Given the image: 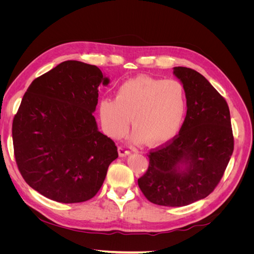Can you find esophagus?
<instances>
[{"mask_svg":"<svg viewBox=\"0 0 254 254\" xmlns=\"http://www.w3.org/2000/svg\"><path fill=\"white\" fill-rule=\"evenodd\" d=\"M118 151H119L120 157H126V156L130 155V151L128 149H126L125 147H123V146H120V147L118 148Z\"/></svg>","mask_w":254,"mask_h":254,"instance_id":"obj_1","label":"esophagus"}]
</instances>
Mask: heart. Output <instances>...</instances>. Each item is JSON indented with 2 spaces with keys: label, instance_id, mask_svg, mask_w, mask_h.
I'll use <instances>...</instances> for the list:
<instances>
[{
  "label": "heart",
  "instance_id": "b5f03b06",
  "mask_svg": "<svg viewBox=\"0 0 254 254\" xmlns=\"http://www.w3.org/2000/svg\"><path fill=\"white\" fill-rule=\"evenodd\" d=\"M187 109L182 84L175 79H158L140 75L123 82L115 98H104L98 110L104 131L120 139L132 119L131 141H146L151 147L162 146L179 132Z\"/></svg>",
  "mask_w": 254,
  "mask_h": 254
}]
</instances>
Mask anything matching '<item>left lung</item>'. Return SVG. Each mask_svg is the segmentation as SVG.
Returning a JSON list of instances; mask_svg holds the SVG:
<instances>
[{"mask_svg":"<svg viewBox=\"0 0 254 254\" xmlns=\"http://www.w3.org/2000/svg\"><path fill=\"white\" fill-rule=\"evenodd\" d=\"M187 98V117L171 143L151 151L137 180L155 204L183 206L209 196L231 159L234 139L225 98L195 70L175 66Z\"/></svg>","mask_w":254,"mask_h":254,"instance_id":"left-lung-1","label":"left lung"}]
</instances>
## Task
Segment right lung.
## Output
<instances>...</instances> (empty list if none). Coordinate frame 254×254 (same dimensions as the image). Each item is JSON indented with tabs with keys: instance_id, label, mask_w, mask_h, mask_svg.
<instances>
[{
	"instance_id": "add662e5",
	"label": "right lung",
	"mask_w": 254,
	"mask_h": 254,
	"mask_svg": "<svg viewBox=\"0 0 254 254\" xmlns=\"http://www.w3.org/2000/svg\"><path fill=\"white\" fill-rule=\"evenodd\" d=\"M109 82L96 65L67 60L36 78L22 98L12 122L14 158L28 186L51 200L93 198L119 157L93 117L99 84Z\"/></svg>"
}]
</instances>
